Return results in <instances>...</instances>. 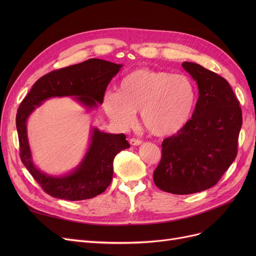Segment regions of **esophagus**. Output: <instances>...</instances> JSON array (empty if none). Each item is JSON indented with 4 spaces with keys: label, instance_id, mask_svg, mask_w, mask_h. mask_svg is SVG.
<instances>
[{
    "label": "esophagus",
    "instance_id": "esophagus-1",
    "mask_svg": "<svg viewBox=\"0 0 256 256\" xmlns=\"http://www.w3.org/2000/svg\"><path fill=\"white\" fill-rule=\"evenodd\" d=\"M129 143L131 144V145H140V144H142V141L141 140H138V138H131L130 140H129Z\"/></svg>",
    "mask_w": 256,
    "mask_h": 256
}]
</instances>
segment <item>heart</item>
<instances>
[{
    "mask_svg": "<svg viewBox=\"0 0 256 256\" xmlns=\"http://www.w3.org/2000/svg\"><path fill=\"white\" fill-rule=\"evenodd\" d=\"M196 102L198 88L190 76L141 68L124 76L118 92H106L104 108L120 126L130 125L134 112L140 111L150 134L168 136L180 132L189 122Z\"/></svg>",
    "mask_w": 256,
    "mask_h": 256,
    "instance_id": "obj_1",
    "label": "heart"
}]
</instances>
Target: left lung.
I'll list each match as a JSON object with an SVG mask.
<instances>
[{
    "label": "left lung",
    "mask_w": 256,
    "mask_h": 256,
    "mask_svg": "<svg viewBox=\"0 0 256 256\" xmlns=\"http://www.w3.org/2000/svg\"><path fill=\"white\" fill-rule=\"evenodd\" d=\"M182 67L198 83V99L191 120L162 142L154 182L162 191L191 194L220 180L237 156L242 112L228 82L196 63Z\"/></svg>",
    "instance_id": "1"
}]
</instances>
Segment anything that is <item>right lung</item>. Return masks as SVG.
Here are the masks:
<instances>
[{"label":"right lung","mask_w":256,"mask_h":256,"mask_svg":"<svg viewBox=\"0 0 256 256\" xmlns=\"http://www.w3.org/2000/svg\"><path fill=\"white\" fill-rule=\"evenodd\" d=\"M120 68V64L90 58L53 70L38 79L20 104L16 116L20 158L49 196L67 200H82L102 193L112 182L115 156L130 145L124 134H104L92 128L90 144L80 166L70 174L49 176L40 172L32 161L26 134L28 118L36 106L51 97L74 96L88 109L96 108L98 104H102L108 84Z\"/></svg>","instance_id":"obj_1"}]
</instances>
